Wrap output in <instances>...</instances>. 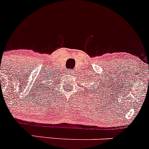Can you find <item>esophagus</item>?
<instances>
[{
    "mask_svg": "<svg viewBox=\"0 0 149 149\" xmlns=\"http://www.w3.org/2000/svg\"><path fill=\"white\" fill-rule=\"evenodd\" d=\"M67 72H69V74H72V73H73V72H74V71L72 70V69H68V71H67Z\"/></svg>",
    "mask_w": 149,
    "mask_h": 149,
    "instance_id": "obj_1",
    "label": "esophagus"
}]
</instances>
